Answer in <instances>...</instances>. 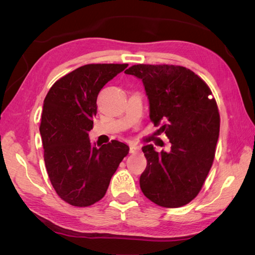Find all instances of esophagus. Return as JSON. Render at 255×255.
Returning a JSON list of instances; mask_svg holds the SVG:
<instances>
[{
    "mask_svg": "<svg viewBox=\"0 0 255 255\" xmlns=\"http://www.w3.org/2000/svg\"><path fill=\"white\" fill-rule=\"evenodd\" d=\"M139 149H140L139 145H137V144H130V147H129V152L134 153V152H137V151H139Z\"/></svg>",
    "mask_w": 255,
    "mask_h": 255,
    "instance_id": "1",
    "label": "esophagus"
}]
</instances>
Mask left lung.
I'll use <instances>...</instances> for the list:
<instances>
[{
    "label": "left lung",
    "mask_w": 255,
    "mask_h": 255,
    "mask_svg": "<svg viewBox=\"0 0 255 255\" xmlns=\"http://www.w3.org/2000/svg\"><path fill=\"white\" fill-rule=\"evenodd\" d=\"M141 79L150 119L170 139L171 150L142 151L147 167L140 188L151 202L177 208L197 196L215 159L220 116L209 86L192 70L173 64H134L125 71Z\"/></svg>",
    "instance_id": "left-lung-1"
}]
</instances>
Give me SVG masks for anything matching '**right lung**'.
<instances>
[{"label":"right lung","mask_w":255,"mask_h":255,"mask_svg":"<svg viewBox=\"0 0 255 255\" xmlns=\"http://www.w3.org/2000/svg\"><path fill=\"white\" fill-rule=\"evenodd\" d=\"M127 63H92L75 69L53 84L44 101L40 136L48 176L58 196L75 207L99 202L129 147L117 140L92 145L96 100L108 81Z\"/></svg>","instance_id":"1"}]
</instances>
